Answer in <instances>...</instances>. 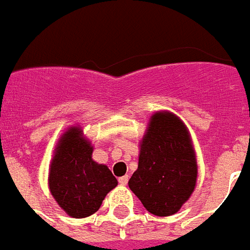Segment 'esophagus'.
Returning <instances> with one entry per match:
<instances>
[{
    "mask_svg": "<svg viewBox=\"0 0 250 250\" xmlns=\"http://www.w3.org/2000/svg\"><path fill=\"white\" fill-rule=\"evenodd\" d=\"M118 182L121 186H127V183H128V175H125V176H121V178L118 179Z\"/></svg>",
    "mask_w": 250,
    "mask_h": 250,
    "instance_id": "1",
    "label": "esophagus"
}]
</instances>
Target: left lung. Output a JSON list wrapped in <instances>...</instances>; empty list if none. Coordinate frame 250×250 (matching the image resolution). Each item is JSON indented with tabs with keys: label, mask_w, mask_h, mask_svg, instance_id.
<instances>
[{
	"label": "left lung",
	"mask_w": 250,
	"mask_h": 250,
	"mask_svg": "<svg viewBox=\"0 0 250 250\" xmlns=\"http://www.w3.org/2000/svg\"><path fill=\"white\" fill-rule=\"evenodd\" d=\"M197 162L189 133L178 117L156 113L140 145L139 166L128 182L149 213H178L196 187Z\"/></svg>",
	"instance_id": "8db88e82"
}]
</instances>
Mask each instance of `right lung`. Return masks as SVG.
Returning <instances> with one entry per match:
<instances>
[{
    "label": "right lung",
    "mask_w": 250,
    "mask_h": 250,
    "mask_svg": "<svg viewBox=\"0 0 250 250\" xmlns=\"http://www.w3.org/2000/svg\"><path fill=\"white\" fill-rule=\"evenodd\" d=\"M93 148L72 127L61 137L49 172V188L58 205L72 218L96 213L104 198L118 184L105 165L92 160Z\"/></svg>",
    "instance_id": "obj_1"
}]
</instances>
